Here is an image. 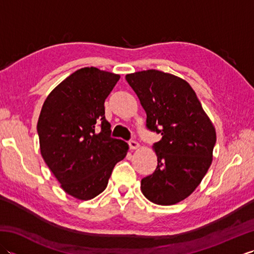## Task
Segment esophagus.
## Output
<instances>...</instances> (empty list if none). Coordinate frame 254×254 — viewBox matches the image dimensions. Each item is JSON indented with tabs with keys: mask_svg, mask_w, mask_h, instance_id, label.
Wrapping results in <instances>:
<instances>
[{
	"mask_svg": "<svg viewBox=\"0 0 254 254\" xmlns=\"http://www.w3.org/2000/svg\"><path fill=\"white\" fill-rule=\"evenodd\" d=\"M128 146H130L131 149H137L139 147V144L136 141H133V139H131V141L128 142Z\"/></svg>",
	"mask_w": 254,
	"mask_h": 254,
	"instance_id": "34e87169",
	"label": "esophagus"
}]
</instances>
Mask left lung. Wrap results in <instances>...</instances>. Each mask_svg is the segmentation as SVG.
Returning <instances> with one entry per match:
<instances>
[{
    "instance_id": "left-lung-1",
    "label": "left lung",
    "mask_w": 254,
    "mask_h": 254,
    "mask_svg": "<svg viewBox=\"0 0 254 254\" xmlns=\"http://www.w3.org/2000/svg\"><path fill=\"white\" fill-rule=\"evenodd\" d=\"M126 79L146 112V127L163 135L153 146L158 164L142 179V193L158 205L179 203L212 164L215 127L187 80L157 69L127 74Z\"/></svg>"
}]
</instances>
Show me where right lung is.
<instances>
[{
    "label": "right lung",
    "instance_id": "add662e5",
    "mask_svg": "<svg viewBox=\"0 0 254 254\" xmlns=\"http://www.w3.org/2000/svg\"><path fill=\"white\" fill-rule=\"evenodd\" d=\"M120 75L77 69L48 95L38 119L40 153L61 188L82 201L105 190L128 145L110 136L105 100Z\"/></svg>",
    "mask_w": 254,
    "mask_h": 254
}]
</instances>
